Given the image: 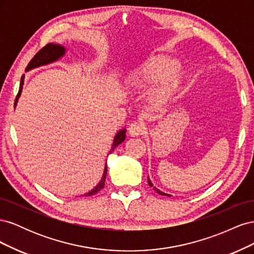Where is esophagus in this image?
<instances>
[{
    "mask_svg": "<svg viewBox=\"0 0 254 254\" xmlns=\"http://www.w3.org/2000/svg\"><path fill=\"white\" fill-rule=\"evenodd\" d=\"M128 132L131 136L141 135L145 132V127L141 123H132L128 128Z\"/></svg>",
    "mask_w": 254,
    "mask_h": 254,
    "instance_id": "esophagus-1",
    "label": "esophagus"
}]
</instances>
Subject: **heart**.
I'll return each mask as SVG.
<instances>
[{"mask_svg": "<svg viewBox=\"0 0 254 254\" xmlns=\"http://www.w3.org/2000/svg\"><path fill=\"white\" fill-rule=\"evenodd\" d=\"M179 64L176 60L165 56H152L137 65L129 76L130 87L136 90H155L152 99L157 105L166 104L171 101L179 89L181 75L178 71Z\"/></svg>", "mask_w": 254, "mask_h": 254, "instance_id": "heart-1", "label": "heart"}]
</instances>
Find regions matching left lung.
<instances>
[{"label":"left lung","mask_w":254,"mask_h":254,"mask_svg":"<svg viewBox=\"0 0 254 254\" xmlns=\"http://www.w3.org/2000/svg\"><path fill=\"white\" fill-rule=\"evenodd\" d=\"M147 179H148V184H149V186H150L151 188H153V190H155L157 191V193H158V194H160V195H163V196H168V197H170V196H171V195H168V194H165V193H163V191H161V190H158L157 188H155V187H153V186H152V183L150 182L149 178H147Z\"/></svg>","instance_id":"8db88e82"}]
</instances>
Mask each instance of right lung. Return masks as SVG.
I'll list each match as a JSON object with an SVG mask.
<instances>
[{
    "label": "right lung",
    "instance_id": "obj_1",
    "mask_svg": "<svg viewBox=\"0 0 254 254\" xmlns=\"http://www.w3.org/2000/svg\"><path fill=\"white\" fill-rule=\"evenodd\" d=\"M64 52H65V49L64 47H61V45L59 44H54V43H48L45 47H43L39 52H38L36 55L33 57V59L29 61L28 65L26 66V70L25 71H28V70H32V68L34 67H38L40 65H44V64H51L53 63V61H55L57 59H59L61 56L64 55ZM23 82H24V75L22 76L21 78V82H20V88H19V92L17 94V97H16V101H14V106L17 105V102H18V98L21 94V91H22V87H23ZM126 137V130L125 129H122L121 131L118 132V134L115 135L114 140H113V144H112V147L110 149V152H112L115 148L118 147V146L125 140ZM109 152V153H110ZM106 176H107V164L105 166V171H104V175H103V178L101 180V182H99L97 186L92 190L91 191H89L88 194H86L84 196H92L96 194L97 191L101 190L104 187H105V181H106Z\"/></svg>",
    "mask_w": 254,
    "mask_h": 254
}]
</instances>
